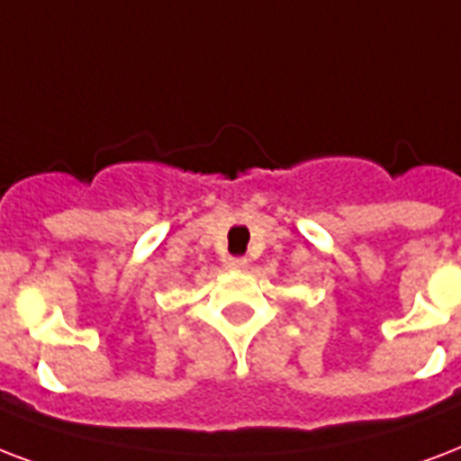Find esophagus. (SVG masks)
Instances as JSON below:
<instances>
[{
	"mask_svg": "<svg viewBox=\"0 0 461 461\" xmlns=\"http://www.w3.org/2000/svg\"><path fill=\"white\" fill-rule=\"evenodd\" d=\"M246 266H249V261H246L244 256H231L230 261H227V268L231 270H244Z\"/></svg>",
	"mask_w": 461,
	"mask_h": 461,
	"instance_id": "obj_1",
	"label": "esophagus"
}]
</instances>
